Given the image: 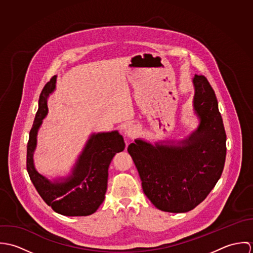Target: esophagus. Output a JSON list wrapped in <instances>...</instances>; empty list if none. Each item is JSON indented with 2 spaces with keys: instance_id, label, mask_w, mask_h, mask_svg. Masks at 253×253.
<instances>
[{
  "instance_id": "esophagus-1",
  "label": "esophagus",
  "mask_w": 253,
  "mask_h": 253,
  "mask_svg": "<svg viewBox=\"0 0 253 253\" xmlns=\"http://www.w3.org/2000/svg\"><path fill=\"white\" fill-rule=\"evenodd\" d=\"M137 132H138L137 127H136L135 126H132V125H131V126H128L126 128V130H125L126 135L127 137H129V138H134V137L136 136Z\"/></svg>"
}]
</instances>
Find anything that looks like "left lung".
Here are the masks:
<instances>
[{
	"mask_svg": "<svg viewBox=\"0 0 253 253\" xmlns=\"http://www.w3.org/2000/svg\"><path fill=\"white\" fill-rule=\"evenodd\" d=\"M194 108L200 126L181 146L142 140L128 146L147 198L160 211L187 212L200 205L219 180L226 158V132L215 92L195 75Z\"/></svg>",
	"mask_w": 253,
	"mask_h": 253,
	"instance_id": "obj_1",
	"label": "left lung"
}]
</instances>
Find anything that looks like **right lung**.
Instances as JSON below:
<instances>
[{
    "label": "right lung",
    "mask_w": 253,
    "mask_h": 253,
    "mask_svg": "<svg viewBox=\"0 0 253 253\" xmlns=\"http://www.w3.org/2000/svg\"><path fill=\"white\" fill-rule=\"evenodd\" d=\"M56 76L43 86L39 109L29 133L26 168L37 192L51 209L66 216H86L97 211L103 203L107 190L108 168L116 153L125 149V142L118 131L92 134L80 156L71 177L64 182H50L40 174L33 164L37 132L47 114L46 98L55 88Z\"/></svg>",
    "instance_id": "add662e5"
}]
</instances>
